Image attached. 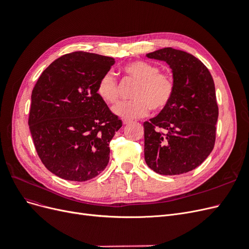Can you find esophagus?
<instances>
[{"label": "esophagus", "mask_w": 249, "mask_h": 249, "mask_svg": "<svg viewBox=\"0 0 249 249\" xmlns=\"http://www.w3.org/2000/svg\"><path fill=\"white\" fill-rule=\"evenodd\" d=\"M131 123V120H129V119H124L123 120V124H129Z\"/></svg>", "instance_id": "34e87169"}]
</instances>
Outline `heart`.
I'll use <instances>...</instances> for the list:
<instances>
[{
    "label": "heart",
    "instance_id": "b5f03b06",
    "mask_svg": "<svg viewBox=\"0 0 249 249\" xmlns=\"http://www.w3.org/2000/svg\"><path fill=\"white\" fill-rule=\"evenodd\" d=\"M125 76L137 82L132 93L133 101L118 104L113 112L124 119L144 117L150 108L162 111L171 102L175 94V80L166 72H161L160 67L144 61H133L123 69ZM96 93L109 105L118 102V83L111 71L105 72L96 84Z\"/></svg>",
    "mask_w": 249,
    "mask_h": 249
}]
</instances>
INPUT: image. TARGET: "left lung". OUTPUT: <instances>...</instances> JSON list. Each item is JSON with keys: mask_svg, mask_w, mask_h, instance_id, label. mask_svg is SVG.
<instances>
[{"mask_svg": "<svg viewBox=\"0 0 249 249\" xmlns=\"http://www.w3.org/2000/svg\"><path fill=\"white\" fill-rule=\"evenodd\" d=\"M172 70L175 94L144 126V159L164 176L189 172L205 161L216 139L218 105L212 76L200 60L172 48L148 53Z\"/></svg>", "mask_w": 249, "mask_h": 249, "instance_id": "8db88e82", "label": "left lung"}]
</instances>
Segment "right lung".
<instances>
[{
	"mask_svg": "<svg viewBox=\"0 0 249 249\" xmlns=\"http://www.w3.org/2000/svg\"><path fill=\"white\" fill-rule=\"evenodd\" d=\"M112 57L73 52L43 71L32 90L29 129L42 164L55 176L85 182L109 163V143L123 123L96 93Z\"/></svg>",
	"mask_w": 249,
	"mask_h": 249,
	"instance_id": "add662e5",
	"label": "right lung"
}]
</instances>
